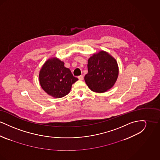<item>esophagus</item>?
<instances>
[{
  "label": "esophagus",
  "mask_w": 160,
  "mask_h": 160,
  "mask_svg": "<svg viewBox=\"0 0 160 160\" xmlns=\"http://www.w3.org/2000/svg\"><path fill=\"white\" fill-rule=\"evenodd\" d=\"M78 78L80 80H83V76H79L78 77Z\"/></svg>",
  "instance_id": "obj_1"
}]
</instances>
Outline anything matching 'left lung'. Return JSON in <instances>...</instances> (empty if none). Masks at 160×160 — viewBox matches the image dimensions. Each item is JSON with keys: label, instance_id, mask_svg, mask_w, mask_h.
<instances>
[{"label": "left lung", "instance_id": "1", "mask_svg": "<svg viewBox=\"0 0 160 160\" xmlns=\"http://www.w3.org/2000/svg\"><path fill=\"white\" fill-rule=\"evenodd\" d=\"M88 74L84 80L92 91L102 93L114 86L119 74L118 63L105 51L93 54L88 59Z\"/></svg>", "mask_w": 160, "mask_h": 160}]
</instances>
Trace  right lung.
<instances>
[{"instance_id": "add662e5", "label": "right lung", "mask_w": 160, "mask_h": 160, "mask_svg": "<svg viewBox=\"0 0 160 160\" xmlns=\"http://www.w3.org/2000/svg\"><path fill=\"white\" fill-rule=\"evenodd\" d=\"M39 83L46 93L59 98L68 94L72 84L78 80L70 69L65 67L64 62L56 58L48 59L39 74Z\"/></svg>"}]
</instances>
